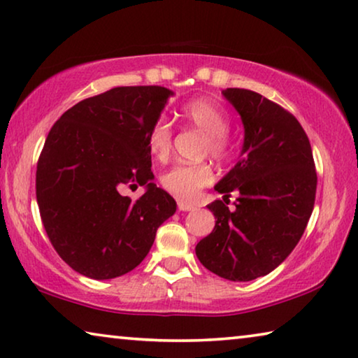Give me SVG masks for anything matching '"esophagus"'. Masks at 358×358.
Listing matches in <instances>:
<instances>
[{
	"instance_id": "34e87169",
	"label": "esophagus",
	"mask_w": 358,
	"mask_h": 358,
	"mask_svg": "<svg viewBox=\"0 0 358 358\" xmlns=\"http://www.w3.org/2000/svg\"><path fill=\"white\" fill-rule=\"evenodd\" d=\"M194 208H196V207L192 206V203L178 201V210H180V212H191V210H194Z\"/></svg>"
}]
</instances>
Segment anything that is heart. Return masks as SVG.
Listing matches in <instances>:
<instances>
[{
	"instance_id": "obj_1",
	"label": "heart",
	"mask_w": 358,
	"mask_h": 358,
	"mask_svg": "<svg viewBox=\"0 0 358 358\" xmlns=\"http://www.w3.org/2000/svg\"><path fill=\"white\" fill-rule=\"evenodd\" d=\"M181 117L207 135V151L218 161L229 156L231 143L228 138L229 119L217 101L194 99L181 108ZM146 143L152 156L159 161L167 159L172 148V129L166 119H157L146 135ZM213 178L208 164H177L161 177V183L170 194L180 199H194L203 186Z\"/></svg>"
}]
</instances>
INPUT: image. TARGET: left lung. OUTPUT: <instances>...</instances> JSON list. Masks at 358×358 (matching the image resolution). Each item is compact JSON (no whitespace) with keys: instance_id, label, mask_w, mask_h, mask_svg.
I'll list each match as a JSON object with an SVG mask.
<instances>
[{"instance_id":"obj_1","label":"left lung","mask_w":358,"mask_h":358,"mask_svg":"<svg viewBox=\"0 0 358 358\" xmlns=\"http://www.w3.org/2000/svg\"><path fill=\"white\" fill-rule=\"evenodd\" d=\"M223 97L243 124L241 159L208 203L215 228L196 245L208 271L248 282L274 271L296 247L315 202L317 173L308 135L292 113L253 90L226 89ZM239 192L230 212V192Z\"/></svg>"}]
</instances>
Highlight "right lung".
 Segmentation results:
<instances>
[{
    "instance_id": "add662e5",
    "label": "right lung",
    "mask_w": 358,
    "mask_h": 358,
    "mask_svg": "<svg viewBox=\"0 0 358 358\" xmlns=\"http://www.w3.org/2000/svg\"><path fill=\"white\" fill-rule=\"evenodd\" d=\"M173 92L115 87L65 111L36 167V201L60 258L95 280L124 275L145 259L177 202L152 183L146 135ZM145 185L137 201L122 196Z\"/></svg>"
}]
</instances>
